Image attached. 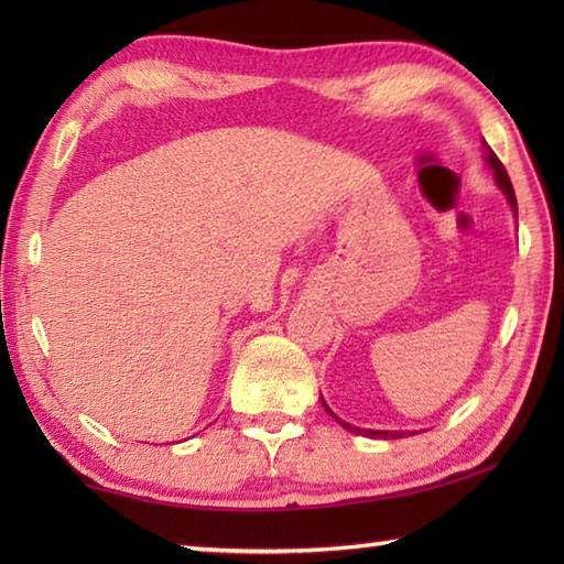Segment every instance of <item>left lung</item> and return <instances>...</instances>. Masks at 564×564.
Listing matches in <instances>:
<instances>
[{
    "label": "left lung",
    "mask_w": 564,
    "mask_h": 564,
    "mask_svg": "<svg viewBox=\"0 0 564 564\" xmlns=\"http://www.w3.org/2000/svg\"><path fill=\"white\" fill-rule=\"evenodd\" d=\"M482 148H485V160H487V164H489V170L495 172V178H497V184H499V188L505 191L507 194V198H509V206H511V210L513 213H519V206H517V196H513V186H511V178H509V174H507V170H505V164L499 162V158L497 154L492 152V148L487 145V142L482 140ZM322 404H325V410L337 419V422L346 429V431H354V434H361V436H378V438H402V436H406V434H414V431H373V429H356V426H351V424H346V422H341V419L334 414L329 406H327V402L322 400Z\"/></svg>",
    "instance_id": "obj_1"
}]
</instances>
